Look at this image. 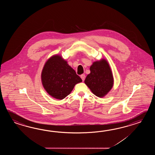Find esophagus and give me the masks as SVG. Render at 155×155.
<instances>
[{"label":"esophagus","instance_id":"esophagus-1","mask_svg":"<svg viewBox=\"0 0 155 155\" xmlns=\"http://www.w3.org/2000/svg\"><path fill=\"white\" fill-rule=\"evenodd\" d=\"M80 77H81V78L82 79V81H84V80L85 79V74H82V75H81Z\"/></svg>","mask_w":155,"mask_h":155}]
</instances>
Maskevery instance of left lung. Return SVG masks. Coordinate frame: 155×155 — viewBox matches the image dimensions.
<instances>
[{
	"mask_svg": "<svg viewBox=\"0 0 155 155\" xmlns=\"http://www.w3.org/2000/svg\"><path fill=\"white\" fill-rule=\"evenodd\" d=\"M85 84L95 95L104 97L111 90L114 85V77L109 64L102 59L94 62L90 68Z\"/></svg>",
	"mask_w": 155,
	"mask_h": 155,
	"instance_id": "1",
	"label": "left lung"
}]
</instances>
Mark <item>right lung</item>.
Instances as JSON below:
<instances>
[{
	"mask_svg": "<svg viewBox=\"0 0 155 155\" xmlns=\"http://www.w3.org/2000/svg\"><path fill=\"white\" fill-rule=\"evenodd\" d=\"M43 87L54 98L63 100L69 95L75 85L82 80L59 55H54L46 61L41 75Z\"/></svg>",
	"mask_w": 155,
	"mask_h": 155,
	"instance_id": "1",
	"label": "right lung"
}]
</instances>
